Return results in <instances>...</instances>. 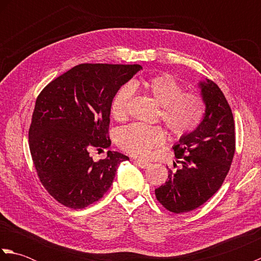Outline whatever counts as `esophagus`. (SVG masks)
<instances>
[{"instance_id":"34e87169","label":"esophagus","mask_w":261,"mask_h":261,"mask_svg":"<svg viewBox=\"0 0 261 261\" xmlns=\"http://www.w3.org/2000/svg\"><path fill=\"white\" fill-rule=\"evenodd\" d=\"M135 163H136L138 166H139L140 168H143V169H145V168H148L149 166H150V163H148V162H143V160H139V159H138V160H135Z\"/></svg>"}]
</instances>
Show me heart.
Instances as JSON below:
<instances>
[{"instance_id": "b5f03b06", "label": "heart", "mask_w": 261, "mask_h": 261, "mask_svg": "<svg viewBox=\"0 0 261 261\" xmlns=\"http://www.w3.org/2000/svg\"><path fill=\"white\" fill-rule=\"evenodd\" d=\"M142 87L160 107L162 121L171 135L180 138L196 129L204 115V101L196 93H184V88L170 75H160L142 83L135 82L125 85L113 98L111 113L116 120H123L127 115V105L132 95V88ZM119 146L136 157H146L154 147L165 141V132L158 126L135 123L118 132Z\"/></svg>"}]
</instances>
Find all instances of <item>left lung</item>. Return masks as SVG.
<instances>
[{
	"instance_id": "8db88e82",
	"label": "left lung",
	"mask_w": 261,
	"mask_h": 261,
	"mask_svg": "<svg viewBox=\"0 0 261 261\" xmlns=\"http://www.w3.org/2000/svg\"><path fill=\"white\" fill-rule=\"evenodd\" d=\"M197 86L205 105L201 123L174 145L179 167L168 169L167 181L154 190L158 201L173 213L190 212L212 197L234 154V121L224 94L207 79L198 81Z\"/></svg>"
}]
</instances>
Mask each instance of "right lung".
Segmentation results:
<instances>
[{"instance_id": "right-lung-1", "label": "right lung", "mask_w": 261, "mask_h": 261, "mask_svg": "<svg viewBox=\"0 0 261 261\" xmlns=\"http://www.w3.org/2000/svg\"><path fill=\"white\" fill-rule=\"evenodd\" d=\"M140 65L81 64L43 88L36 101L29 146L41 184L60 204L80 210L98 201L129 157L108 151L99 162L92 149H108L111 105Z\"/></svg>"}]
</instances>
